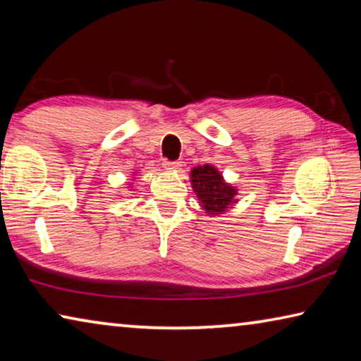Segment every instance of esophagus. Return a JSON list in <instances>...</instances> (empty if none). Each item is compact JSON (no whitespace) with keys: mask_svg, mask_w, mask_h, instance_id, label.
Segmentation results:
<instances>
[{"mask_svg":"<svg viewBox=\"0 0 361 361\" xmlns=\"http://www.w3.org/2000/svg\"><path fill=\"white\" fill-rule=\"evenodd\" d=\"M180 167H181V162H176V161L175 162H169V161L164 162V169L169 170V172H178Z\"/></svg>","mask_w":361,"mask_h":361,"instance_id":"1","label":"esophagus"}]
</instances>
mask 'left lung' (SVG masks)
I'll list each match as a JSON object with an SVG mask.
<instances>
[{"label":"left lung","mask_w":361,"mask_h":361,"mask_svg":"<svg viewBox=\"0 0 361 361\" xmlns=\"http://www.w3.org/2000/svg\"><path fill=\"white\" fill-rule=\"evenodd\" d=\"M192 191L199 199V205L209 216H219L239 202V189L224 180L215 166L204 164L191 169L189 173Z\"/></svg>","instance_id":"1"}]
</instances>
